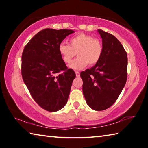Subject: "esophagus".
Instances as JSON below:
<instances>
[{
  "instance_id": "1",
  "label": "esophagus",
  "mask_w": 148,
  "mask_h": 148,
  "mask_svg": "<svg viewBox=\"0 0 148 148\" xmlns=\"http://www.w3.org/2000/svg\"><path fill=\"white\" fill-rule=\"evenodd\" d=\"M75 72H76V76L77 77H79V76H80V73H79V72H78V71H76Z\"/></svg>"
}]
</instances>
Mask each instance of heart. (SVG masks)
<instances>
[{"label": "heart", "mask_w": 148, "mask_h": 148, "mask_svg": "<svg viewBox=\"0 0 148 148\" xmlns=\"http://www.w3.org/2000/svg\"><path fill=\"white\" fill-rule=\"evenodd\" d=\"M69 44L62 42L59 52L65 63L70 64L75 57H79L70 64L72 69L79 70L98 63L103 53V45L98 38L91 35L80 33L69 39Z\"/></svg>", "instance_id": "heart-1"}]
</instances>
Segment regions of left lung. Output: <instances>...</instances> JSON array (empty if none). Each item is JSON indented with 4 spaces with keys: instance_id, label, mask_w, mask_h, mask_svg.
<instances>
[{
    "instance_id": "left-lung-1",
    "label": "left lung",
    "mask_w": 148,
    "mask_h": 148,
    "mask_svg": "<svg viewBox=\"0 0 148 148\" xmlns=\"http://www.w3.org/2000/svg\"><path fill=\"white\" fill-rule=\"evenodd\" d=\"M103 53L98 63L81 72L83 93L88 106L101 111L112 106L118 98L127 78V54L114 35L99 29Z\"/></svg>"
}]
</instances>
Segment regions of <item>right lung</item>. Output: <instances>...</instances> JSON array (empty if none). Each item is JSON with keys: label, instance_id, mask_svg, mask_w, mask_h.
I'll use <instances>...</instances> for the list:
<instances>
[{"label": "right lung", "instance_id": "obj_1", "mask_svg": "<svg viewBox=\"0 0 148 148\" xmlns=\"http://www.w3.org/2000/svg\"><path fill=\"white\" fill-rule=\"evenodd\" d=\"M72 30L45 29L32 37L21 57V75L30 94L42 108L56 112L66 105L76 74L68 69L59 46Z\"/></svg>", "mask_w": 148, "mask_h": 148}]
</instances>
